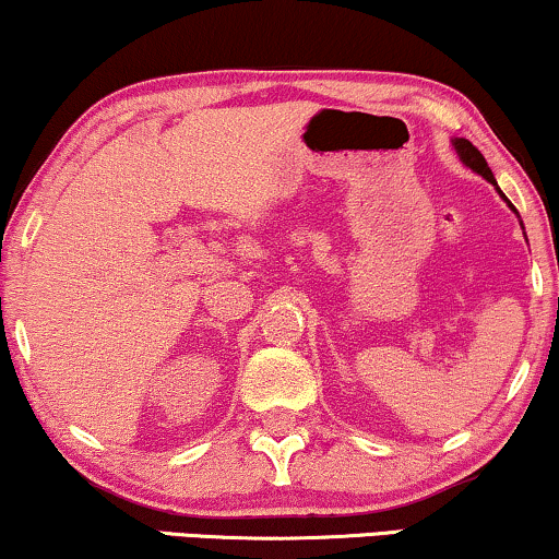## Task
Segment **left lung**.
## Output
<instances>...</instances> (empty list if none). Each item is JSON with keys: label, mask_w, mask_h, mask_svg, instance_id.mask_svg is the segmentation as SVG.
Listing matches in <instances>:
<instances>
[{"label": "left lung", "mask_w": 559, "mask_h": 559, "mask_svg": "<svg viewBox=\"0 0 559 559\" xmlns=\"http://www.w3.org/2000/svg\"><path fill=\"white\" fill-rule=\"evenodd\" d=\"M450 142H453V150H455V155H457V159H461V163H463L465 167H468V170H473V173H478V175H480V178H484V180H488V182H491V186L496 188V193H499V195L503 198V201H507V205H509V209L516 213V218H519V226H522V228H524V224H522V216H519V211L514 209V205H511V201H509V198H507V195H503V190L499 188V182H496V178H493V173H491V167H488V163H486V157H484V155H480V152H478L476 147H473V144H471L468 140H463V136H453V140H450Z\"/></svg>", "instance_id": "1"}]
</instances>
